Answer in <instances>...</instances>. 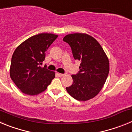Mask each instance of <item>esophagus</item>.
I'll list each match as a JSON object with an SVG mask.
<instances>
[{
	"label": "esophagus",
	"mask_w": 132,
	"mask_h": 132,
	"mask_svg": "<svg viewBox=\"0 0 132 132\" xmlns=\"http://www.w3.org/2000/svg\"><path fill=\"white\" fill-rule=\"evenodd\" d=\"M57 75H58V76L59 77H63L64 75H65V74H62V73H57Z\"/></svg>",
	"instance_id": "1"
}]
</instances>
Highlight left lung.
Listing matches in <instances>:
<instances>
[{
	"label": "left lung",
	"mask_w": 132,
	"mask_h": 132,
	"mask_svg": "<svg viewBox=\"0 0 132 132\" xmlns=\"http://www.w3.org/2000/svg\"><path fill=\"white\" fill-rule=\"evenodd\" d=\"M63 41L71 47L74 59L80 61V71L71 75L73 84L66 87L67 91L77 101L93 98L100 93L109 73L106 54L96 39L87 34H68Z\"/></svg>",
	"instance_id": "left-lung-1"
}]
</instances>
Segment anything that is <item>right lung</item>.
<instances>
[{
	"mask_svg": "<svg viewBox=\"0 0 132 132\" xmlns=\"http://www.w3.org/2000/svg\"><path fill=\"white\" fill-rule=\"evenodd\" d=\"M57 35L42 33L31 36L16 47L12 57L10 76L21 92L30 96L46 90L55 72L41 67L45 52Z\"/></svg>",
	"mask_w": 132,
	"mask_h": 132,
	"instance_id": "obj_1",
	"label": "right lung"
}]
</instances>
